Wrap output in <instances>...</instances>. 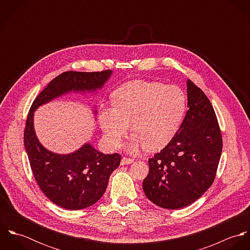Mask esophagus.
<instances>
[{"label":"esophagus","instance_id":"1","mask_svg":"<svg viewBox=\"0 0 250 250\" xmlns=\"http://www.w3.org/2000/svg\"><path fill=\"white\" fill-rule=\"evenodd\" d=\"M134 162V160L133 159H130V158H122L121 159V165L122 166H125V165H130V164H132Z\"/></svg>","mask_w":250,"mask_h":250}]
</instances>
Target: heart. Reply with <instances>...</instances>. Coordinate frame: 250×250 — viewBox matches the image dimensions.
Returning a JSON list of instances; mask_svg holds the SVG:
<instances>
[{
    "label": "heart",
    "mask_w": 250,
    "mask_h": 250,
    "mask_svg": "<svg viewBox=\"0 0 250 250\" xmlns=\"http://www.w3.org/2000/svg\"><path fill=\"white\" fill-rule=\"evenodd\" d=\"M111 100L113 107L100 110L101 127L109 145L118 148L131 123L133 136L127 144L130 153L144 147L158 151L167 146L177 134L187 106L186 95L178 86L142 80L117 87Z\"/></svg>",
    "instance_id": "obj_1"
}]
</instances>
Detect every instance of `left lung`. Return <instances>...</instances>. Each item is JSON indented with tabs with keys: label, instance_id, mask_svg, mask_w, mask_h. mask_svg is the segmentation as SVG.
Instances as JSON below:
<instances>
[{
	"label": "left lung",
	"instance_id": "left-lung-1",
	"mask_svg": "<svg viewBox=\"0 0 250 250\" xmlns=\"http://www.w3.org/2000/svg\"><path fill=\"white\" fill-rule=\"evenodd\" d=\"M188 110L177 134L148 160L146 197L162 208L180 209L197 200L213 184L222 151L214 107L205 93L187 81Z\"/></svg>",
	"mask_w": 250,
	"mask_h": 250
}]
</instances>
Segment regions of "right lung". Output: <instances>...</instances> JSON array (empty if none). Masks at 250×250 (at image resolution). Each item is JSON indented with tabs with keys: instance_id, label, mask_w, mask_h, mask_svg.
<instances>
[{
	"instance_id": "right-lung-1",
	"label": "right lung",
	"mask_w": 250,
	"mask_h": 250,
	"mask_svg": "<svg viewBox=\"0 0 250 250\" xmlns=\"http://www.w3.org/2000/svg\"><path fill=\"white\" fill-rule=\"evenodd\" d=\"M111 73V70L63 72L49 83L30 108L24 145L31 168L43 193L62 208L81 210L95 204L104 194L110 174L120 165L121 156L117 153L105 155L89 143L70 154L53 153L36 137L34 112L41 105L65 93L100 89Z\"/></svg>"
}]
</instances>
